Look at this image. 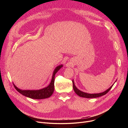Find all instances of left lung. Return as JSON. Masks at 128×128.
<instances>
[{
    "mask_svg": "<svg viewBox=\"0 0 128 128\" xmlns=\"http://www.w3.org/2000/svg\"><path fill=\"white\" fill-rule=\"evenodd\" d=\"M72 83H73V88H74V90L75 93L78 95L80 97H84V98H97V97H101L102 96H103L104 95H105L106 94H107L109 90H110L112 88V86H114V84L110 87L109 88H108L107 90H105L104 92H102V93H95V94H90V93H85V92H82V91H81L79 89H78L75 84H74V80H72Z\"/></svg>",
    "mask_w": 128,
    "mask_h": 128,
    "instance_id": "1",
    "label": "left lung"
}]
</instances>
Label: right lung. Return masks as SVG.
Masks as SVG:
<instances>
[{"label":"right lung","instance_id":"add662e5","mask_svg":"<svg viewBox=\"0 0 128 128\" xmlns=\"http://www.w3.org/2000/svg\"><path fill=\"white\" fill-rule=\"evenodd\" d=\"M62 67L63 65L61 64L55 68L52 73L50 82L48 86L43 88L37 90H23L17 88L13 83L14 86L18 92L27 97L34 99H43L48 98L52 96L54 91V82L55 74Z\"/></svg>","mask_w":128,"mask_h":128}]
</instances>
